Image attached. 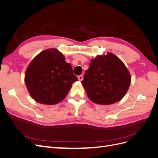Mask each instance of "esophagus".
<instances>
[{"mask_svg":"<svg viewBox=\"0 0 158 158\" xmlns=\"http://www.w3.org/2000/svg\"><path fill=\"white\" fill-rule=\"evenodd\" d=\"M78 78L79 81H82L83 80V76L82 75H80L78 76Z\"/></svg>","mask_w":158,"mask_h":158,"instance_id":"34e87169","label":"esophagus"}]
</instances>
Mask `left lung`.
I'll list each match as a JSON object with an SVG mask.
<instances>
[{
  "label": "left lung",
  "instance_id": "1",
  "mask_svg": "<svg viewBox=\"0 0 158 158\" xmlns=\"http://www.w3.org/2000/svg\"><path fill=\"white\" fill-rule=\"evenodd\" d=\"M131 82V76L125 64L116 55L107 52L91 60L82 84L92 102L110 105L125 96Z\"/></svg>",
  "mask_w": 158,
  "mask_h": 158
}]
</instances>
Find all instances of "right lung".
Instances as JSON below:
<instances>
[{"label":"right lung","instance_id":"1","mask_svg":"<svg viewBox=\"0 0 158 158\" xmlns=\"http://www.w3.org/2000/svg\"><path fill=\"white\" fill-rule=\"evenodd\" d=\"M25 84L31 98L44 105H55L66 97L78 78L62 52L48 49L38 54L28 65Z\"/></svg>","mask_w":158,"mask_h":158}]
</instances>
